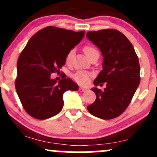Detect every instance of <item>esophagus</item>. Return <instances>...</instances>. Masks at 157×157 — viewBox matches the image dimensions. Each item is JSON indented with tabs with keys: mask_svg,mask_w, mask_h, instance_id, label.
<instances>
[{
	"mask_svg": "<svg viewBox=\"0 0 157 157\" xmlns=\"http://www.w3.org/2000/svg\"><path fill=\"white\" fill-rule=\"evenodd\" d=\"M79 90H80V92H85V91H86V88H83V87H80V89H79Z\"/></svg>",
	"mask_w": 157,
	"mask_h": 157,
	"instance_id": "1",
	"label": "esophagus"
}]
</instances>
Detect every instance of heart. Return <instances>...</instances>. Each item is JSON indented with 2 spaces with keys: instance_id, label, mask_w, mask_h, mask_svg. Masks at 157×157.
<instances>
[{
  "instance_id": "1",
  "label": "heart",
  "mask_w": 157,
  "mask_h": 157,
  "mask_svg": "<svg viewBox=\"0 0 157 157\" xmlns=\"http://www.w3.org/2000/svg\"><path fill=\"white\" fill-rule=\"evenodd\" d=\"M83 52L84 53L86 54L87 57H90V56L92 55L94 52H98L96 49L94 48L92 46H86L83 48ZM74 55V50H71L67 54L65 58V62L69 65V64L71 62L72 57H73ZM74 79L77 83L79 84H81V85H86L87 83L90 81V74L88 73V72L83 71H79L77 73L74 75Z\"/></svg>"
}]
</instances>
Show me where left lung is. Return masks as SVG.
Wrapping results in <instances>:
<instances>
[{"mask_svg":"<svg viewBox=\"0 0 157 157\" xmlns=\"http://www.w3.org/2000/svg\"><path fill=\"white\" fill-rule=\"evenodd\" d=\"M86 37L103 56V70L94 80V85L106 83L104 90L92 89L96 99L87 109L96 117L111 120L126 110L139 85L138 56L128 38L115 29L89 31Z\"/></svg>","mask_w":157,"mask_h":157,"instance_id":"1","label":"left lung"}]
</instances>
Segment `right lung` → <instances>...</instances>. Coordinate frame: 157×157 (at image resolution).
Returning <instances> with one entry per match:
<instances>
[{
  "mask_svg": "<svg viewBox=\"0 0 157 157\" xmlns=\"http://www.w3.org/2000/svg\"><path fill=\"white\" fill-rule=\"evenodd\" d=\"M84 34V31L48 26L34 34L21 52L15 86L23 108L32 117L46 120L58 114L64 105V92L78 90L77 84L65 74L59 82L50 75L59 72L67 54Z\"/></svg>",
  "mask_w": 157,
  "mask_h": 157,
  "instance_id": "add662e5",
  "label": "right lung"
}]
</instances>
